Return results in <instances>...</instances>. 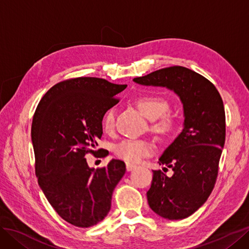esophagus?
<instances>
[{
    "label": "esophagus",
    "mask_w": 249,
    "mask_h": 249,
    "mask_svg": "<svg viewBox=\"0 0 249 249\" xmlns=\"http://www.w3.org/2000/svg\"><path fill=\"white\" fill-rule=\"evenodd\" d=\"M135 168H136V165H134L132 163H126V170L127 171H132Z\"/></svg>",
    "instance_id": "esophagus-1"
}]
</instances>
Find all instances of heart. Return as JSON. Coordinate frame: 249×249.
I'll return each mask as SVG.
<instances>
[{
	"label": "heart",
	"mask_w": 249,
	"mask_h": 249,
	"mask_svg": "<svg viewBox=\"0 0 249 249\" xmlns=\"http://www.w3.org/2000/svg\"><path fill=\"white\" fill-rule=\"evenodd\" d=\"M137 105L143 114L152 120L162 117L168 109L167 101L161 96L154 94H146L139 97ZM114 118L115 112L113 108L105 113L103 118V126L105 130H112L113 125H114ZM169 126L170 123L168 120H162L155 125L156 130L161 132L166 131ZM114 150L120 159L129 163H138L144 157L153 154L154 145L147 140L124 139L117 143Z\"/></svg>",
	"instance_id": "obj_1"
}]
</instances>
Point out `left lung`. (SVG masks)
<instances>
[{"mask_svg": "<svg viewBox=\"0 0 249 249\" xmlns=\"http://www.w3.org/2000/svg\"><path fill=\"white\" fill-rule=\"evenodd\" d=\"M133 81L172 90L183 104V130L159 159L173 175L153 170L146 196L156 214L169 220L184 219L207 201L216 182L225 141L222 99L208 79L183 66L166 67Z\"/></svg>", "mask_w": 249, "mask_h": 249, "instance_id": "obj_1", "label": "left lung"}]
</instances>
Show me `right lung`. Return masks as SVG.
Wrapping results in <instances>:
<instances>
[{
  "mask_svg": "<svg viewBox=\"0 0 249 249\" xmlns=\"http://www.w3.org/2000/svg\"><path fill=\"white\" fill-rule=\"evenodd\" d=\"M125 88L100 78L62 81L43 95L34 113L31 137L38 185L58 215L74 227H92L108 215L113 191L125 172L120 160L95 170L85 159L97 153L105 113Z\"/></svg>",
  "mask_w": 249,
  "mask_h": 249,
  "instance_id": "right-lung-1",
  "label": "right lung"
}]
</instances>
